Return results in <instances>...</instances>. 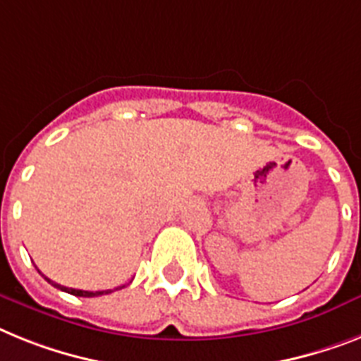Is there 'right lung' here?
I'll use <instances>...</instances> for the list:
<instances>
[{"instance_id":"obj_1","label":"right lung","mask_w":361,"mask_h":361,"mask_svg":"<svg viewBox=\"0 0 361 361\" xmlns=\"http://www.w3.org/2000/svg\"><path fill=\"white\" fill-rule=\"evenodd\" d=\"M51 282V281H49ZM55 288H59V290L66 291V293H71L75 295V297H97V295H103V293H110V290L106 291H82V290H73V288H66V286H61V284H55V282H51Z\"/></svg>"}]
</instances>
